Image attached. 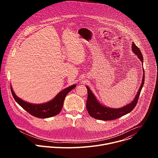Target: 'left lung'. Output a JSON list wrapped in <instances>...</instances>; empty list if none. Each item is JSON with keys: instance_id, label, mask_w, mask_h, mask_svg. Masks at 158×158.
<instances>
[{"instance_id": "left-lung-1", "label": "left lung", "mask_w": 158, "mask_h": 158, "mask_svg": "<svg viewBox=\"0 0 158 158\" xmlns=\"http://www.w3.org/2000/svg\"><path fill=\"white\" fill-rule=\"evenodd\" d=\"M132 52L138 56V58L143 62V57L142 53L139 49L136 46L133 42L132 44ZM143 71H144L143 69ZM144 72V71H143ZM144 82V73L143 74V80L141 84V86L138 90L136 96H135L133 101L127 105H126L124 107L121 108H110L106 107L102 105L98 101L94 94L91 92V90L88 86L86 85L87 89V99L86 102V109L88 112L89 114L91 117L99 120L103 121H110L116 119L121 116H123L133 110V109L136 106L138 103V101L141 91V89L143 87Z\"/></svg>"}]
</instances>
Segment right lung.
Returning <instances> with one entry per match:
<instances>
[{
    "instance_id": "obj_1",
    "label": "right lung",
    "mask_w": 158,
    "mask_h": 158,
    "mask_svg": "<svg viewBox=\"0 0 158 158\" xmlns=\"http://www.w3.org/2000/svg\"><path fill=\"white\" fill-rule=\"evenodd\" d=\"M76 84L72 85L68 87L65 88L60 91L52 100L49 102L43 104H31L26 102L18 98L14 93L12 86L10 85V90L15 100V101L27 112L32 116L39 118H48L53 117L58 114L60 112L64 99L67 94H68L71 90L75 88Z\"/></svg>"
}]
</instances>
